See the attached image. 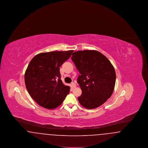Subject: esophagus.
I'll return each mask as SVG.
<instances>
[{"instance_id":"34e87169","label":"esophagus","mask_w":148,"mask_h":148,"mask_svg":"<svg viewBox=\"0 0 148 148\" xmlns=\"http://www.w3.org/2000/svg\"><path fill=\"white\" fill-rule=\"evenodd\" d=\"M71 86L74 88H75L76 87V84L75 83H74V82H73V83H71Z\"/></svg>"}]
</instances>
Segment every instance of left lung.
Wrapping results in <instances>:
<instances>
[{
    "label": "left lung",
    "instance_id": "obj_1",
    "mask_svg": "<svg viewBox=\"0 0 148 148\" xmlns=\"http://www.w3.org/2000/svg\"><path fill=\"white\" fill-rule=\"evenodd\" d=\"M72 61L79 71L77 83L82 90L79 103L92 109L103 104L113 94L116 74L113 65L97 50H80L73 53Z\"/></svg>",
    "mask_w": 148,
    "mask_h": 148
}]
</instances>
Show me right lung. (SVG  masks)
Here are the masks:
<instances>
[{
	"label": "right lung",
	"instance_id": "1",
	"mask_svg": "<svg viewBox=\"0 0 148 148\" xmlns=\"http://www.w3.org/2000/svg\"><path fill=\"white\" fill-rule=\"evenodd\" d=\"M74 50L55 51L36 55L30 62L24 79L31 97L43 108L53 109L60 106L71 87L61 80L60 67Z\"/></svg>",
	"mask_w": 148,
	"mask_h": 148
}]
</instances>
